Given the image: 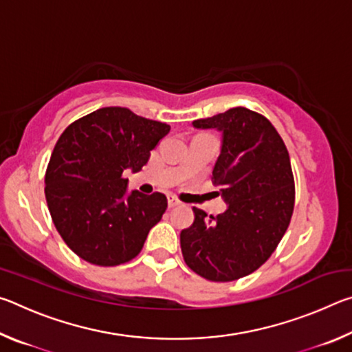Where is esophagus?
Instances as JSON below:
<instances>
[{
	"label": "esophagus",
	"mask_w": 352,
	"mask_h": 352,
	"mask_svg": "<svg viewBox=\"0 0 352 352\" xmlns=\"http://www.w3.org/2000/svg\"><path fill=\"white\" fill-rule=\"evenodd\" d=\"M168 205H169V208H175V206L180 205V200H177L175 197H169L168 199Z\"/></svg>",
	"instance_id": "34e87169"
}]
</instances>
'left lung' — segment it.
Returning <instances> with one entry per match:
<instances>
[{
  "instance_id": "1",
  "label": "left lung",
  "mask_w": 352,
  "mask_h": 352,
  "mask_svg": "<svg viewBox=\"0 0 352 352\" xmlns=\"http://www.w3.org/2000/svg\"><path fill=\"white\" fill-rule=\"evenodd\" d=\"M192 126L222 133L212 183L220 186L226 211L206 217L192 208L194 223L180 233L182 253L205 279L234 281L270 258L290 223L295 183L289 152L269 119L243 107Z\"/></svg>"
}]
</instances>
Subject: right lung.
<instances>
[{"label": "right lung", "mask_w": 352, "mask_h": 352, "mask_svg": "<svg viewBox=\"0 0 352 352\" xmlns=\"http://www.w3.org/2000/svg\"><path fill=\"white\" fill-rule=\"evenodd\" d=\"M170 127L124 107H104L65 129L45 175L52 222L83 261L113 267L141 252L168 199L127 192L122 172L141 170Z\"/></svg>", "instance_id": "right-lung-1"}]
</instances>
